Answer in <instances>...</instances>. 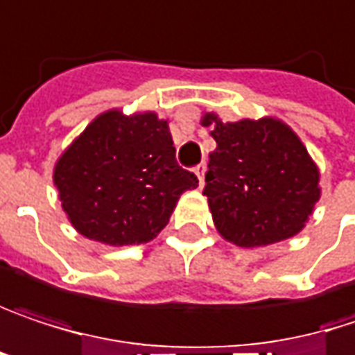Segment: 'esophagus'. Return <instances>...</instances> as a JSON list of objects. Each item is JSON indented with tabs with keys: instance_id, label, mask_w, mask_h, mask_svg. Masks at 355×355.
Returning a JSON list of instances; mask_svg holds the SVG:
<instances>
[{
	"instance_id": "esophagus-1",
	"label": "esophagus",
	"mask_w": 355,
	"mask_h": 355,
	"mask_svg": "<svg viewBox=\"0 0 355 355\" xmlns=\"http://www.w3.org/2000/svg\"><path fill=\"white\" fill-rule=\"evenodd\" d=\"M194 173H196V178H198V186L202 188V186H204V173H206V163H200L198 167L194 169Z\"/></svg>"
}]
</instances>
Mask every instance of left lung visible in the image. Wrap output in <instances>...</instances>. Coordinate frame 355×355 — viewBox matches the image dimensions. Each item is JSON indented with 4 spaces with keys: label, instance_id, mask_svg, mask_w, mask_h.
<instances>
[{
    "label": "left lung",
    "instance_id": "1",
    "mask_svg": "<svg viewBox=\"0 0 355 355\" xmlns=\"http://www.w3.org/2000/svg\"><path fill=\"white\" fill-rule=\"evenodd\" d=\"M216 149L204 196L218 235L253 249L296 237L321 198V171L300 137L276 116L223 122L202 112Z\"/></svg>",
    "mask_w": 355,
    "mask_h": 355
}]
</instances>
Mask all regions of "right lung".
I'll return each instance as SVG.
<instances>
[{"instance_id": "add662e5", "label": "right lung", "mask_w": 355, "mask_h": 355, "mask_svg": "<svg viewBox=\"0 0 355 355\" xmlns=\"http://www.w3.org/2000/svg\"><path fill=\"white\" fill-rule=\"evenodd\" d=\"M53 184L79 235L122 247L155 239L180 196L198 180L175 163L165 118L153 110L110 108L63 149Z\"/></svg>"}]
</instances>
